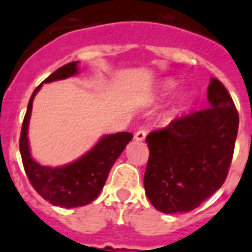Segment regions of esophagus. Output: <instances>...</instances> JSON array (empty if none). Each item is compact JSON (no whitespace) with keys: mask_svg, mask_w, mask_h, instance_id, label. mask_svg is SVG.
<instances>
[{"mask_svg":"<svg viewBox=\"0 0 252 252\" xmlns=\"http://www.w3.org/2000/svg\"><path fill=\"white\" fill-rule=\"evenodd\" d=\"M146 136H147V130L139 129L137 130L136 134H134V138H136V141H145Z\"/></svg>","mask_w":252,"mask_h":252,"instance_id":"34e87169","label":"esophagus"}]
</instances>
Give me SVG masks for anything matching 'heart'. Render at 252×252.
I'll use <instances>...</instances> for the list:
<instances>
[{
	"instance_id": "obj_1",
	"label": "heart",
	"mask_w": 252,
	"mask_h": 252,
	"mask_svg": "<svg viewBox=\"0 0 252 252\" xmlns=\"http://www.w3.org/2000/svg\"><path fill=\"white\" fill-rule=\"evenodd\" d=\"M174 86L175 84L173 83L172 80H166L165 83H162L161 86V90L164 94H169V92H172L173 90H174Z\"/></svg>"
}]
</instances>
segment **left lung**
<instances>
[{"instance_id":"left-lung-1","label":"left lung","mask_w":252,"mask_h":252,"mask_svg":"<svg viewBox=\"0 0 252 252\" xmlns=\"http://www.w3.org/2000/svg\"><path fill=\"white\" fill-rule=\"evenodd\" d=\"M209 107L147 136L145 191L165 214L188 213L221 187L233 158L238 113L227 88L211 78Z\"/></svg>"}]
</instances>
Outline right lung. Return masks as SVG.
<instances>
[{"instance_id":"obj_1","label":"right lung","mask_w":252,"mask_h":252,"mask_svg":"<svg viewBox=\"0 0 252 252\" xmlns=\"http://www.w3.org/2000/svg\"><path fill=\"white\" fill-rule=\"evenodd\" d=\"M78 65L79 61H73L59 67L47 79H44L43 83L77 75L79 71ZM41 87L42 84H39L35 88L29 100L20 134L19 146L25 173L35 191L55 206L71 209L91 204L100 194L106 183L110 169L116 158L122 155L126 146L132 141L133 134L128 132L106 134L82 158L66 165L52 168L38 164L32 158L29 149L28 126L33 100Z\"/></svg>"}]
</instances>
